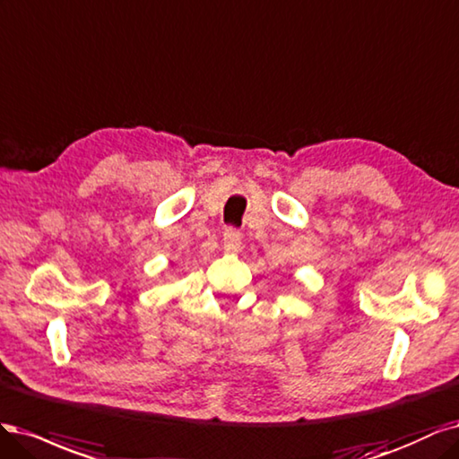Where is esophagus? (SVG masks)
<instances>
[{
    "label": "esophagus",
    "instance_id": "esophagus-1",
    "mask_svg": "<svg viewBox=\"0 0 459 459\" xmlns=\"http://www.w3.org/2000/svg\"><path fill=\"white\" fill-rule=\"evenodd\" d=\"M240 244H242V232L229 227L223 234V249L227 254H234V251L240 249Z\"/></svg>",
    "mask_w": 459,
    "mask_h": 459
}]
</instances>
